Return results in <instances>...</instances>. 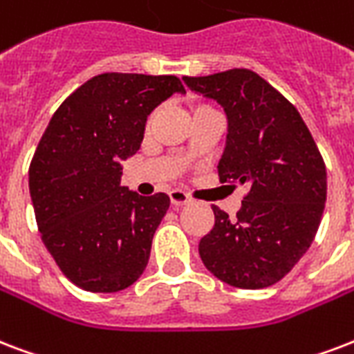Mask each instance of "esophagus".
<instances>
[{
    "label": "esophagus",
    "mask_w": 354,
    "mask_h": 354,
    "mask_svg": "<svg viewBox=\"0 0 354 354\" xmlns=\"http://www.w3.org/2000/svg\"><path fill=\"white\" fill-rule=\"evenodd\" d=\"M169 198H171V202L174 206H185V204L191 202L187 193H183L182 189H172L171 193H169Z\"/></svg>",
    "instance_id": "34e87169"
}]
</instances>
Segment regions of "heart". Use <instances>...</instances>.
I'll list each match as a JSON object with an SVG mask.
<instances>
[{
	"label": "heart",
	"instance_id": "1",
	"mask_svg": "<svg viewBox=\"0 0 354 354\" xmlns=\"http://www.w3.org/2000/svg\"><path fill=\"white\" fill-rule=\"evenodd\" d=\"M198 109H206V105H201V107H196L195 111H198Z\"/></svg>",
	"mask_w": 354,
	"mask_h": 354
}]
</instances>
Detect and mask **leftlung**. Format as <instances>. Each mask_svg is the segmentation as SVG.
<instances>
[{
    "label": "left lung",
    "mask_w": 354,
    "mask_h": 354,
    "mask_svg": "<svg viewBox=\"0 0 354 354\" xmlns=\"http://www.w3.org/2000/svg\"><path fill=\"white\" fill-rule=\"evenodd\" d=\"M183 81L217 100L228 118L221 182L249 185L234 219L212 206L215 225L198 254L209 273L234 288L277 284L310 249L325 209L327 169L314 137L295 105L252 70Z\"/></svg>",
    "instance_id": "8db88e82"
}]
</instances>
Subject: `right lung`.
<instances>
[{
    "instance_id": "add662e5",
    "label": "right lung",
    "mask_w": 354,
    "mask_h": 354,
    "mask_svg": "<svg viewBox=\"0 0 354 354\" xmlns=\"http://www.w3.org/2000/svg\"><path fill=\"white\" fill-rule=\"evenodd\" d=\"M174 93L176 75H94L53 113L29 165V193L46 249L77 288L126 290L150 258L169 196L120 185L147 117Z\"/></svg>"
}]
</instances>
